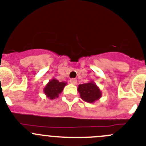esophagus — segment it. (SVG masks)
<instances>
[{
  "label": "esophagus",
  "mask_w": 146,
  "mask_h": 146,
  "mask_svg": "<svg viewBox=\"0 0 146 146\" xmlns=\"http://www.w3.org/2000/svg\"><path fill=\"white\" fill-rule=\"evenodd\" d=\"M70 82L71 84H73V85H76L77 84V80L75 78H72L70 80Z\"/></svg>",
  "instance_id": "obj_1"
}]
</instances>
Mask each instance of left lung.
<instances>
[{"label": "left lung", "mask_w": 146, "mask_h": 146, "mask_svg": "<svg viewBox=\"0 0 146 146\" xmlns=\"http://www.w3.org/2000/svg\"><path fill=\"white\" fill-rule=\"evenodd\" d=\"M78 90L82 100L88 103H94L102 97L100 89L93 80L79 85Z\"/></svg>", "instance_id": "8db88e82"}]
</instances>
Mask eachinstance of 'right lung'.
<instances>
[{
    "label": "right lung",
    "mask_w": 146,
    "mask_h": 146,
    "mask_svg": "<svg viewBox=\"0 0 146 146\" xmlns=\"http://www.w3.org/2000/svg\"><path fill=\"white\" fill-rule=\"evenodd\" d=\"M66 85L67 82H59L57 79L53 78L46 85L43 91L48 99L54 100L58 98Z\"/></svg>",
    "instance_id": "1"
}]
</instances>
